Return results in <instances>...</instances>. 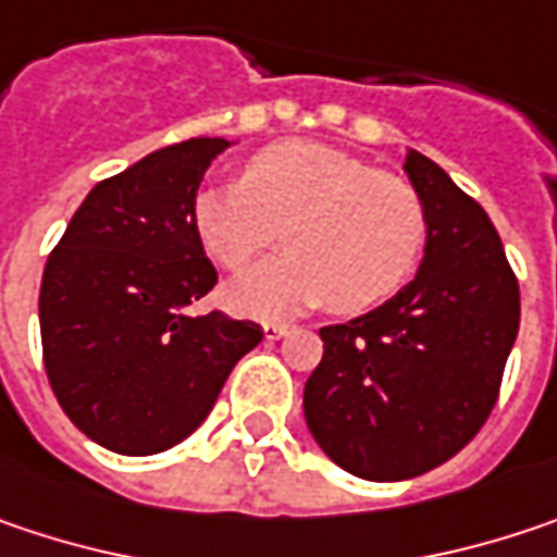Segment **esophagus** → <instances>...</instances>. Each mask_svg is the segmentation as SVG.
Instances as JSON below:
<instances>
[{
	"mask_svg": "<svg viewBox=\"0 0 557 557\" xmlns=\"http://www.w3.org/2000/svg\"><path fill=\"white\" fill-rule=\"evenodd\" d=\"M283 334H289V325H283V322H264V337L268 341H277Z\"/></svg>",
	"mask_w": 557,
	"mask_h": 557,
	"instance_id": "1",
	"label": "esophagus"
}]
</instances>
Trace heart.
Returning <instances> with one entry per match:
<instances>
[{"instance_id": "obj_1", "label": "heart", "mask_w": 557, "mask_h": 557, "mask_svg": "<svg viewBox=\"0 0 557 557\" xmlns=\"http://www.w3.org/2000/svg\"><path fill=\"white\" fill-rule=\"evenodd\" d=\"M190 220L228 271L248 268L286 228L289 255L226 286L228 306L258 319L312 302L344 315L380 306L411 277L428 228L411 184L312 139L274 143L248 159L242 184L197 190Z\"/></svg>"}]
</instances>
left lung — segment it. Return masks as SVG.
Instances as JSON below:
<instances>
[{
  "label": "left lung",
  "instance_id": "obj_1",
  "mask_svg": "<svg viewBox=\"0 0 557 557\" xmlns=\"http://www.w3.org/2000/svg\"><path fill=\"white\" fill-rule=\"evenodd\" d=\"M405 175L428 242L414 280L380 309L322 329L302 392L306 424L334 466L367 481L418 479L487 421L520 329V286L494 223L436 162Z\"/></svg>",
  "mask_w": 557,
  "mask_h": 557
}]
</instances>
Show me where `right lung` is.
<instances>
[{
	"mask_svg": "<svg viewBox=\"0 0 557 557\" xmlns=\"http://www.w3.org/2000/svg\"><path fill=\"white\" fill-rule=\"evenodd\" d=\"M228 146L197 136L98 181L47 258V380L66 418L111 453L156 456L190 436L264 337L255 322L190 312L216 283L190 207Z\"/></svg>",
	"mask_w": 557,
	"mask_h": 557,
	"instance_id": "1",
	"label": "right lung"
}]
</instances>
